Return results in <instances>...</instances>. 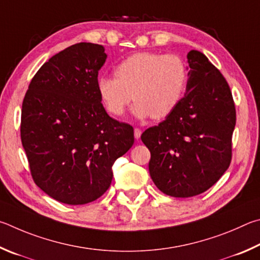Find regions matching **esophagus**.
<instances>
[{
  "label": "esophagus",
  "mask_w": 260,
  "mask_h": 260,
  "mask_svg": "<svg viewBox=\"0 0 260 260\" xmlns=\"http://www.w3.org/2000/svg\"><path fill=\"white\" fill-rule=\"evenodd\" d=\"M140 136H142V130L139 129V127H135V138L136 139H139Z\"/></svg>",
  "instance_id": "1"
}]
</instances>
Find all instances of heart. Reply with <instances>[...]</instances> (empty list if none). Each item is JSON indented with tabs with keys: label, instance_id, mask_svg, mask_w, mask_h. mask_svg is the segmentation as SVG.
<instances>
[{
	"label": "heart",
	"instance_id": "b5f03b06",
	"mask_svg": "<svg viewBox=\"0 0 260 260\" xmlns=\"http://www.w3.org/2000/svg\"><path fill=\"white\" fill-rule=\"evenodd\" d=\"M114 74L97 81L100 99L112 115L121 116L134 98L136 116L162 120L184 98L189 68L179 54L145 51L125 58Z\"/></svg>",
	"mask_w": 260,
	"mask_h": 260
}]
</instances>
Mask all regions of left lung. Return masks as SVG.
<instances>
[{
	"label": "left lung",
	"instance_id": "1",
	"mask_svg": "<svg viewBox=\"0 0 260 260\" xmlns=\"http://www.w3.org/2000/svg\"><path fill=\"white\" fill-rule=\"evenodd\" d=\"M187 59L188 93L165 121L142 135L154 184L174 198L201 194L219 180L231 165L236 123L224 75L201 52L192 50Z\"/></svg>",
	"mask_w": 260,
	"mask_h": 260
}]
</instances>
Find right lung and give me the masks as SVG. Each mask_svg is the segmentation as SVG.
Masks as SVG:
<instances>
[{"mask_svg":"<svg viewBox=\"0 0 260 260\" xmlns=\"http://www.w3.org/2000/svg\"><path fill=\"white\" fill-rule=\"evenodd\" d=\"M106 57L103 45H71L36 72L22 102L20 137L31 178L72 206L106 192L112 166L135 142L134 127L109 116L98 93Z\"/></svg>","mask_w":260,"mask_h":260,"instance_id":"1","label":"right lung"}]
</instances>
